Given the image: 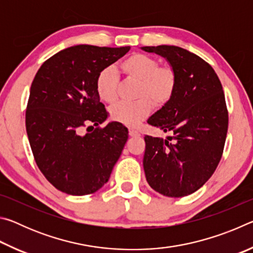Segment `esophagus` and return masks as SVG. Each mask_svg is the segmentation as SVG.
Instances as JSON below:
<instances>
[{"label":"esophagus","instance_id":"1","mask_svg":"<svg viewBox=\"0 0 253 253\" xmlns=\"http://www.w3.org/2000/svg\"><path fill=\"white\" fill-rule=\"evenodd\" d=\"M128 132H129V136H131V137L139 136V132L137 131L136 129H134V128H129V130H128Z\"/></svg>","mask_w":253,"mask_h":253}]
</instances>
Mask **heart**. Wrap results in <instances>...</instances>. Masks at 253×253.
I'll return each mask as SVG.
<instances>
[{"mask_svg": "<svg viewBox=\"0 0 253 253\" xmlns=\"http://www.w3.org/2000/svg\"><path fill=\"white\" fill-rule=\"evenodd\" d=\"M121 70L127 78L138 81L134 102H118L110 108L115 122L126 126H136L144 121L153 109V105L168 104L176 89L177 76L172 67L160 66V61L151 55L135 53L121 63ZM118 76L114 68L107 67L97 76L96 89L106 102H114L118 96Z\"/></svg>", "mask_w": 253, "mask_h": 253, "instance_id": "obj_1", "label": "heart"}]
</instances>
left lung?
<instances>
[{
	"label": "left lung",
	"instance_id": "left-lung-1",
	"mask_svg": "<svg viewBox=\"0 0 253 253\" xmlns=\"http://www.w3.org/2000/svg\"><path fill=\"white\" fill-rule=\"evenodd\" d=\"M142 49L164 57L177 76L172 99L147 121L173 136L144 137L145 175L158 193L182 198L202 187L219 165L229 124L224 92L215 71L199 55L175 45Z\"/></svg>",
	"mask_w": 253,
	"mask_h": 253
}]
</instances>
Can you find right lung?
<instances>
[{
	"mask_svg": "<svg viewBox=\"0 0 253 253\" xmlns=\"http://www.w3.org/2000/svg\"><path fill=\"white\" fill-rule=\"evenodd\" d=\"M129 49L70 46L45 60L34 77L25 110L28 138L41 173L63 193H95L122 155L128 130L117 122L99 126L108 113L96 79ZM85 126L94 130L84 134Z\"/></svg>",
	"mask_w": 253,
	"mask_h": 253,
	"instance_id": "right-lung-1",
	"label": "right lung"
}]
</instances>
